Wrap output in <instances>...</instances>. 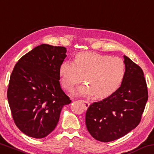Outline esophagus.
I'll return each mask as SVG.
<instances>
[{
    "label": "esophagus",
    "instance_id": "34e87169",
    "mask_svg": "<svg viewBox=\"0 0 154 154\" xmlns=\"http://www.w3.org/2000/svg\"><path fill=\"white\" fill-rule=\"evenodd\" d=\"M82 101H83V103H84V105H85V108H87V107H88V106H89L90 103H89V102H88V101H87V100H83Z\"/></svg>",
    "mask_w": 154,
    "mask_h": 154
}]
</instances>
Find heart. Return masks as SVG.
<instances>
[{
  "label": "heart",
  "instance_id": "heart-1",
  "mask_svg": "<svg viewBox=\"0 0 154 154\" xmlns=\"http://www.w3.org/2000/svg\"><path fill=\"white\" fill-rule=\"evenodd\" d=\"M126 71V64L119 58L95 53H81L74 61L62 62L59 73L62 85L69 91L73 89L83 76L85 83L74 91V95L88 96L95 94L96 97L105 98L119 87Z\"/></svg>",
  "mask_w": 154,
  "mask_h": 154
}]
</instances>
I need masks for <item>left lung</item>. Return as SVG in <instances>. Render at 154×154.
<instances>
[{"label":"left lung","instance_id":"obj_1","mask_svg":"<svg viewBox=\"0 0 154 154\" xmlns=\"http://www.w3.org/2000/svg\"><path fill=\"white\" fill-rule=\"evenodd\" d=\"M126 74L119 87L107 98L89 106L85 114L86 128L96 140L113 141L134 129L140 121L148 99L143 71L124 56Z\"/></svg>","mask_w":154,"mask_h":154}]
</instances>
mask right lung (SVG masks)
Wrapping results in <instances>:
<instances>
[{"label":"right lung","mask_w":154,"mask_h":154,"mask_svg":"<svg viewBox=\"0 0 154 154\" xmlns=\"http://www.w3.org/2000/svg\"><path fill=\"white\" fill-rule=\"evenodd\" d=\"M66 53L64 47L41 44L23 56L13 70L7 99L15 124L28 137L48 136L62 109L71 103L60 83Z\"/></svg>","instance_id":"right-lung-1"}]
</instances>
